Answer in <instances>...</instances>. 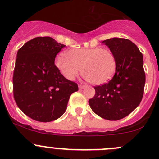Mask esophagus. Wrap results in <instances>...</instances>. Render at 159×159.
<instances>
[{
  "label": "esophagus",
  "instance_id": "1",
  "mask_svg": "<svg viewBox=\"0 0 159 159\" xmlns=\"http://www.w3.org/2000/svg\"><path fill=\"white\" fill-rule=\"evenodd\" d=\"M86 87V85L85 84H78V88H79V89H84V88H85Z\"/></svg>",
  "mask_w": 159,
  "mask_h": 159
}]
</instances>
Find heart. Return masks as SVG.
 <instances>
[{
  "label": "heart",
  "instance_id": "1",
  "mask_svg": "<svg viewBox=\"0 0 159 159\" xmlns=\"http://www.w3.org/2000/svg\"><path fill=\"white\" fill-rule=\"evenodd\" d=\"M66 54L67 57L57 56L55 64L69 80H73L82 68L83 77L89 82L102 84L109 81L116 70V58L108 48H75L67 51Z\"/></svg>",
  "mask_w": 159,
  "mask_h": 159
}]
</instances>
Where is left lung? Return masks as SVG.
<instances>
[{
  "label": "left lung",
  "mask_w": 159,
  "mask_h": 159,
  "mask_svg": "<svg viewBox=\"0 0 159 159\" xmlns=\"http://www.w3.org/2000/svg\"><path fill=\"white\" fill-rule=\"evenodd\" d=\"M103 42L115 54L116 70L109 81L94 86L95 94L89 103L98 115L117 121L135 109L143 97L145 84L143 55L129 39L113 38Z\"/></svg>",
  "instance_id": "left-lung-1"
}]
</instances>
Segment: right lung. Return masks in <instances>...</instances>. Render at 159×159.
Returning <instances> with one entry per match:
<instances>
[{"label":"right lung","instance_id":"obj_1","mask_svg":"<svg viewBox=\"0 0 159 159\" xmlns=\"http://www.w3.org/2000/svg\"><path fill=\"white\" fill-rule=\"evenodd\" d=\"M65 47L51 37H38L18 50L13 75L16 104L27 116L41 122L60 118L65 112L77 83L62 75L54 64Z\"/></svg>","mask_w":159,"mask_h":159}]
</instances>
